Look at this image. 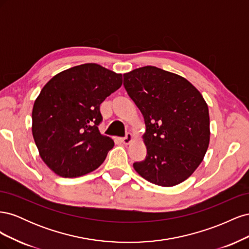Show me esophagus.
<instances>
[{
  "mask_svg": "<svg viewBox=\"0 0 249 249\" xmlns=\"http://www.w3.org/2000/svg\"><path fill=\"white\" fill-rule=\"evenodd\" d=\"M132 140H133V136L131 133H126L125 136L124 138H122V142L124 143V144H129Z\"/></svg>",
  "mask_w": 249,
  "mask_h": 249,
  "instance_id": "esophagus-1",
  "label": "esophagus"
}]
</instances>
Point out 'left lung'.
I'll return each instance as SVG.
<instances>
[{
  "mask_svg": "<svg viewBox=\"0 0 249 249\" xmlns=\"http://www.w3.org/2000/svg\"><path fill=\"white\" fill-rule=\"evenodd\" d=\"M124 86L146 126V157L133 164L135 170L155 185L184 182L209 146V109L202 95L185 78L156 66L124 73Z\"/></svg>",
  "mask_w": 249,
  "mask_h": 249,
  "instance_id": "obj_1",
  "label": "left lung"
}]
</instances>
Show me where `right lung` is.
Wrapping results in <instances>:
<instances>
[{
  "mask_svg": "<svg viewBox=\"0 0 249 249\" xmlns=\"http://www.w3.org/2000/svg\"><path fill=\"white\" fill-rule=\"evenodd\" d=\"M123 76L87 63L53 77L37 97L32 133L43 162L63 178L96 169L114 142L99 131L101 104L122 86Z\"/></svg>",
  "mask_w": 249,
  "mask_h": 249,
  "instance_id": "right-lung-1",
  "label": "right lung"
}]
</instances>
